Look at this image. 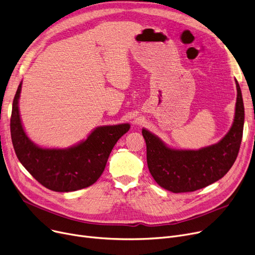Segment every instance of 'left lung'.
<instances>
[{
  "mask_svg": "<svg viewBox=\"0 0 255 255\" xmlns=\"http://www.w3.org/2000/svg\"><path fill=\"white\" fill-rule=\"evenodd\" d=\"M237 85V103L234 124L216 144L198 151L173 150L157 136L142 129L146 144V162L152 177L162 188L173 193L202 189L224 177L239 154L244 127L242 92Z\"/></svg>",
  "mask_w": 255,
  "mask_h": 255,
  "instance_id": "obj_1",
  "label": "left lung"
}]
</instances>
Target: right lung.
Instances as JSON below:
<instances>
[{
    "label": "right lung",
    "instance_id": "obj_1",
    "mask_svg": "<svg viewBox=\"0 0 255 255\" xmlns=\"http://www.w3.org/2000/svg\"><path fill=\"white\" fill-rule=\"evenodd\" d=\"M20 90L21 83L13 99L10 119L11 139L20 163L40 184L52 191L70 192L93 185L102 175L116 142L130 125L98 127L85 141L70 149L39 148L25 135L20 122Z\"/></svg>",
    "mask_w": 255,
    "mask_h": 255
}]
</instances>
